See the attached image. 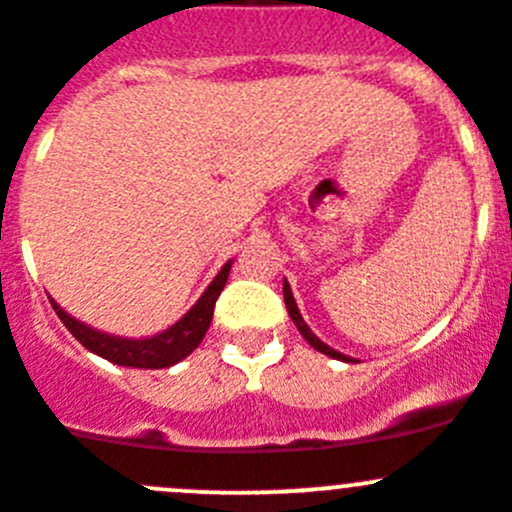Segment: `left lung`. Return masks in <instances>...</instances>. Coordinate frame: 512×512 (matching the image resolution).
Masks as SVG:
<instances>
[{
	"mask_svg": "<svg viewBox=\"0 0 512 512\" xmlns=\"http://www.w3.org/2000/svg\"><path fill=\"white\" fill-rule=\"evenodd\" d=\"M282 295H285V305H287V312H290L292 322H295V325H297V330H300V335L305 337V340L310 342V345L315 347L317 352H322V355H330V357H335V360H342V362H355V360H352V357H347V355H340V352H337V350H332L330 345H325V342H322L320 337H317L315 332H312L310 327H307V322L302 320L300 310H297V302H295V297H292V290H290V285H287V280H285V285H282Z\"/></svg>",
	"mask_w": 512,
	"mask_h": 512,
	"instance_id": "1",
	"label": "left lung"
}]
</instances>
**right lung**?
<instances>
[{"label":"right lung","mask_w":512,"mask_h":512,"mask_svg":"<svg viewBox=\"0 0 512 512\" xmlns=\"http://www.w3.org/2000/svg\"><path fill=\"white\" fill-rule=\"evenodd\" d=\"M232 262H227L220 270V275L212 280V285L207 287L205 295L197 300V305L182 317L177 325H172L170 330L160 332L155 337H145V340H132V337H114L107 332H99L87 327L84 322L74 320L72 315L62 310L54 300L52 307L59 315V320L64 322L69 332L87 347L94 355L104 357V360L114 362V365L124 367H145V370H162V367H170L175 362L185 360L192 350L202 342L207 327L212 322V312H215V302L220 297V292L225 290L227 275H230Z\"/></svg>","instance_id":"add662e5"}]
</instances>
